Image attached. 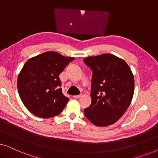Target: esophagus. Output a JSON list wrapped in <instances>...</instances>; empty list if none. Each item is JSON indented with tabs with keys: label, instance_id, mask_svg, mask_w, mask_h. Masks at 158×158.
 Returning <instances> with one entry per match:
<instances>
[{
	"label": "esophagus",
	"instance_id": "1",
	"mask_svg": "<svg viewBox=\"0 0 158 158\" xmlns=\"http://www.w3.org/2000/svg\"><path fill=\"white\" fill-rule=\"evenodd\" d=\"M81 96H82V95H75V96H73V97H74L75 98H81Z\"/></svg>",
	"mask_w": 158,
	"mask_h": 158
}]
</instances>
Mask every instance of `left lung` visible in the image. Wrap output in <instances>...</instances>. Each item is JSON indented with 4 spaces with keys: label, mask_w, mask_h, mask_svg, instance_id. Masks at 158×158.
I'll return each instance as SVG.
<instances>
[{
    "label": "left lung",
    "mask_w": 158,
    "mask_h": 158,
    "mask_svg": "<svg viewBox=\"0 0 158 158\" xmlns=\"http://www.w3.org/2000/svg\"><path fill=\"white\" fill-rule=\"evenodd\" d=\"M83 61L93 70L91 104L85 116L97 127L117 122L128 109L135 90V79L126 62L111 54L88 57Z\"/></svg>",
    "instance_id": "1"
}]
</instances>
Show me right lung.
Listing matches in <instances>:
<instances>
[{"label":"right lung","instance_id":"obj_1","mask_svg":"<svg viewBox=\"0 0 158 158\" xmlns=\"http://www.w3.org/2000/svg\"><path fill=\"white\" fill-rule=\"evenodd\" d=\"M74 57L54 51L28 60L19 73L17 88L26 108L40 118L59 115L69 98L62 94L60 74Z\"/></svg>","mask_w":158,"mask_h":158}]
</instances>
